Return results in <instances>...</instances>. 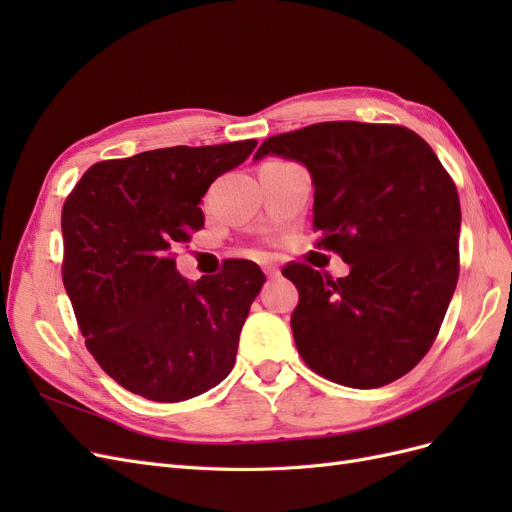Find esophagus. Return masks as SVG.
<instances>
[{"instance_id": "1", "label": "esophagus", "mask_w": 512, "mask_h": 512, "mask_svg": "<svg viewBox=\"0 0 512 512\" xmlns=\"http://www.w3.org/2000/svg\"><path fill=\"white\" fill-rule=\"evenodd\" d=\"M262 271H265L269 277H277L280 275V269H277L273 262H265V265H262Z\"/></svg>"}]
</instances>
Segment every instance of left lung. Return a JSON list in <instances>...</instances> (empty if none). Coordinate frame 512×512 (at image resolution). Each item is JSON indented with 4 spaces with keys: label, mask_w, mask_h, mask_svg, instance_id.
<instances>
[{
    "label": "left lung",
    "mask_w": 512,
    "mask_h": 512,
    "mask_svg": "<svg viewBox=\"0 0 512 512\" xmlns=\"http://www.w3.org/2000/svg\"><path fill=\"white\" fill-rule=\"evenodd\" d=\"M282 156L314 181L316 247L350 273L322 277L290 262V327L316 374L378 389L423 359L459 277L461 207L455 181L416 132L395 123L324 121L267 138L254 160Z\"/></svg>",
    "instance_id": "8db88e82"
}]
</instances>
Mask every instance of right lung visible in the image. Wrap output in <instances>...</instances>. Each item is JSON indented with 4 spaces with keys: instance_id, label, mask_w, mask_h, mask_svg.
<instances>
[{
    "instance_id": "add662e5",
    "label": "right lung",
    "mask_w": 512,
    "mask_h": 512,
    "mask_svg": "<svg viewBox=\"0 0 512 512\" xmlns=\"http://www.w3.org/2000/svg\"><path fill=\"white\" fill-rule=\"evenodd\" d=\"M256 141L166 147L91 166L61 209V277L87 350L123 389L175 404L220 384L265 284L252 260L230 258L190 284L175 252L205 226L209 185Z\"/></svg>"
}]
</instances>
